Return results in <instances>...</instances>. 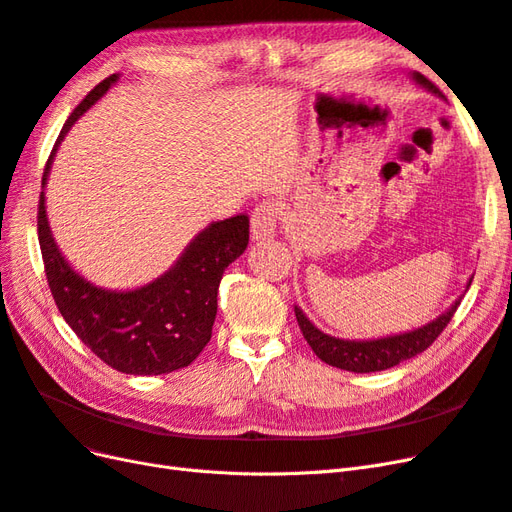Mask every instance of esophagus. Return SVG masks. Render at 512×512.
Instances as JSON below:
<instances>
[{
	"label": "esophagus",
	"instance_id": "1",
	"mask_svg": "<svg viewBox=\"0 0 512 512\" xmlns=\"http://www.w3.org/2000/svg\"><path fill=\"white\" fill-rule=\"evenodd\" d=\"M277 220H280V209H277L273 200H262V203L256 205V209L252 211V237L256 241H267L275 237Z\"/></svg>",
	"mask_w": 512,
	"mask_h": 512
}]
</instances>
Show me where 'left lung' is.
Segmentation results:
<instances>
[{
    "instance_id": "8db88e82",
    "label": "left lung",
    "mask_w": 512,
    "mask_h": 512,
    "mask_svg": "<svg viewBox=\"0 0 512 512\" xmlns=\"http://www.w3.org/2000/svg\"><path fill=\"white\" fill-rule=\"evenodd\" d=\"M412 79L421 87H425L427 91H431V94H436L438 98H444L442 91L421 72H412ZM470 284H472V277H470L468 286ZM459 303H461V297L451 307H448L442 316L427 322L421 329L380 337V339H365V342L339 339V337H331L327 333H322L320 329L314 327L312 322H309V318L301 312V307H297V305H294V316H297V322L303 331V337L307 339V344L312 346V350L316 352L320 361L329 363L333 367H339V369L354 371V374H369V371H382V369L395 367L401 361H408V359H412V356L427 350L433 342H436L438 335L446 329V324L451 322Z\"/></svg>"
}]
</instances>
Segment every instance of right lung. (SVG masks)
Returning <instances> with one entry per match:
<instances>
[{"label":"right lung","mask_w":512,"mask_h":512,"mask_svg":"<svg viewBox=\"0 0 512 512\" xmlns=\"http://www.w3.org/2000/svg\"><path fill=\"white\" fill-rule=\"evenodd\" d=\"M117 79L119 74H111L91 89L59 132L42 175L38 241L55 305L76 337L121 374L160 376L188 367L209 344L218 314L222 273L245 252L250 241V218L241 213L209 224L190 241L173 267L136 290L100 288L70 267L51 235L44 185L55 151L74 121Z\"/></svg>","instance_id":"right-lung-1"}]
</instances>
